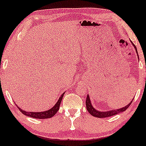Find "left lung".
Wrapping results in <instances>:
<instances>
[{"label": "left lung", "mask_w": 146, "mask_h": 146, "mask_svg": "<svg viewBox=\"0 0 146 146\" xmlns=\"http://www.w3.org/2000/svg\"><path fill=\"white\" fill-rule=\"evenodd\" d=\"M133 45L135 46V49H136L137 53V48H136L135 45L133 43ZM131 103H132V102H131L130 104H129L127 106H126L125 107L122 108H120V109L115 110H111V111H100L96 110H95L94 108L93 107L92 105H91V101H90V98H89V95H87V100H86V106H87V109L88 111H89V112L91 115H92V116L97 117V118H106V117H110L111 116H114V115H116L117 114H119V113H120V112H123V111H125L129 107V106H130V104H131Z\"/></svg>", "instance_id": "1"}]
</instances>
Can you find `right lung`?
Segmentation results:
<instances>
[{
	"mask_svg": "<svg viewBox=\"0 0 146 146\" xmlns=\"http://www.w3.org/2000/svg\"><path fill=\"white\" fill-rule=\"evenodd\" d=\"M64 94L61 95V97L59 98V100L57 101L56 104H55L52 108L48 110L47 111H41V112H30V111H26L24 110H22L19 108H19L20 111H21V113H23V114L29 117H32V118H38V119H45V118H51V117H53L54 115L56 114L57 111L59 110V106H60L61 102H62Z\"/></svg>",
	"mask_w": 146,
	"mask_h": 146,
	"instance_id": "add662e5",
	"label": "right lung"
}]
</instances>
